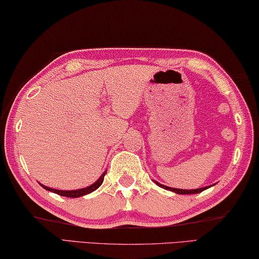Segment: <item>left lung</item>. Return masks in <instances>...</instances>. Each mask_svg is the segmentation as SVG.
Segmentation results:
<instances>
[{"instance_id":"obj_1","label":"left lung","mask_w":259,"mask_h":259,"mask_svg":"<svg viewBox=\"0 0 259 259\" xmlns=\"http://www.w3.org/2000/svg\"><path fill=\"white\" fill-rule=\"evenodd\" d=\"M156 182V181H155ZM156 185L159 186V187H162L164 189H167V190H171V192H175L177 194H181V195H186V194H197V193H201L203 190L207 189L209 187H204V188H197V189H178V188H171V187H167V186H164L162 184H159V182H156Z\"/></svg>"}]
</instances>
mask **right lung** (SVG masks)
<instances>
[{"mask_svg":"<svg viewBox=\"0 0 259 259\" xmlns=\"http://www.w3.org/2000/svg\"><path fill=\"white\" fill-rule=\"evenodd\" d=\"M107 175V171L103 172V175H102L99 180H97L95 184L91 185L90 187H86V188H81V189H77V190H59V189H54V188H49V187H46V186H44L42 184H40L42 187H44L45 189L49 190V192H53L55 194H58L61 195V196H66V197H80V196H83V195H87L90 194L92 192H94V190H96L97 188L100 187V186L102 185V182H103L104 180V176Z\"/></svg>","mask_w":259,"mask_h":259,"instance_id":"add662e5","label":"right lung"}]
</instances>
